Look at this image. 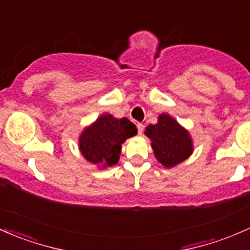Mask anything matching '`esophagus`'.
I'll return each instance as SVG.
<instances>
[{
	"mask_svg": "<svg viewBox=\"0 0 250 250\" xmlns=\"http://www.w3.org/2000/svg\"><path fill=\"white\" fill-rule=\"evenodd\" d=\"M136 127H138V133H139V135H141V134L144 133L145 125H142V123H138V125H136Z\"/></svg>",
	"mask_w": 250,
	"mask_h": 250,
	"instance_id": "1",
	"label": "esophagus"
}]
</instances>
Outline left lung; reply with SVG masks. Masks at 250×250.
I'll return each instance as SVG.
<instances>
[{
    "instance_id": "8db88e82",
    "label": "left lung",
    "mask_w": 250,
    "mask_h": 250,
    "mask_svg": "<svg viewBox=\"0 0 250 250\" xmlns=\"http://www.w3.org/2000/svg\"><path fill=\"white\" fill-rule=\"evenodd\" d=\"M145 135L150 140L155 159L166 168L179 165L193 153L188 130L166 112L159 115L155 125H147Z\"/></svg>"
}]
</instances>
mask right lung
<instances>
[{
  "instance_id": "add662e5",
  "label": "right lung",
  "mask_w": 250,
  "mask_h": 250,
  "mask_svg": "<svg viewBox=\"0 0 250 250\" xmlns=\"http://www.w3.org/2000/svg\"><path fill=\"white\" fill-rule=\"evenodd\" d=\"M136 134V125L129 120L116 119L104 112L84 128L79 135L78 147L85 160L104 169L119 163L122 144Z\"/></svg>"
}]
</instances>
